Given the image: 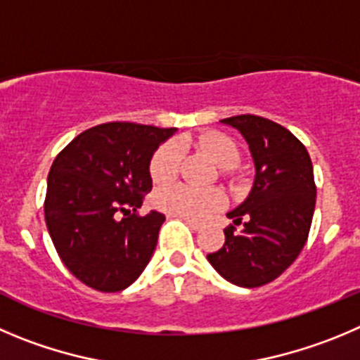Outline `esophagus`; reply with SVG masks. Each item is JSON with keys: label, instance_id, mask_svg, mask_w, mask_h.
<instances>
[{"label": "esophagus", "instance_id": "34e87169", "mask_svg": "<svg viewBox=\"0 0 360 360\" xmlns=\"http://www.w3.org/2000/svg\"><path fill=\"white\" fill-rule=\"evenodd\" d=\"M181 220L186 221V226L190 227V229H193V231H200V229H202V226H200V224H197V221L188 220V218H181Z\"/></svg>", "mask_w": 360, "mask_h": 360}]
</instances>
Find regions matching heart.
I'll return each instance as SVG.
<instances>
[{
	"label": "heart",
	"mask_w": 360,
	"mask_h": 360,
	"mask_svg": "<svg viewBox=\"0 0 360 360\" xmlns=\"http://www.w3.org/2000/svg\"><path fill=\"white\" fill-rule=\"evenodd\" d=\"M195 146L204 150L220 169H233L240 160V150L236 143L221 133L200 134L195 140ZM181 160H183V153L177 143H163L150 160L149 172L154 183H172L179 174ZM154 200H156V206L165 213L193 221L206 220L207 217L226 206V197L220 190H214V188L199 190L186 184L161 188Z\"/></svg>",
	"instance_id": "b5f03b06"
}]
</instances>
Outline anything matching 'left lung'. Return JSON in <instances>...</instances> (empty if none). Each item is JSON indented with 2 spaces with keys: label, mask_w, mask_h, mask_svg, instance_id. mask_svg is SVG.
<instances>
[{
  "label": "left lung",
  "mask_w": 360,
  "mask_h": 360,
  "mask_svg": "<svg viewBox=\"0 0 360 360\" xmlns=\"http://www.w3.org/2000/svg\"><path fill=\"white\" fill-rule=\"evenodd\" d=\"M248 143L256 177L247 199L227 217L226 243L207 254L211 266L240 288H259L291 266L307 241L316 204L312 163L291 131L257 115L220 120Z\"/></svg>",
  "instance_id": "left-lung-1"
}]
</instances>
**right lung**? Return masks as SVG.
<instances>
[{
	"label": "right lung",
	"instance_id": "right-lung-1",
	"mask_svg": "<svg viewBox=\"0 0 360 360\" xmlns=\"http://www.w3.org/2000/svg\"><path fill=\"white\" fill-rule=\"evenodd\" d=\"M174 133L176 127L99 124L53 161L46 226L67 270L92 290H126L153 257L165 214L136 211L153 190V154Z\"/></svg>",
	"mask_w": 360,
	"mask_h": 360
}]
</instances>
